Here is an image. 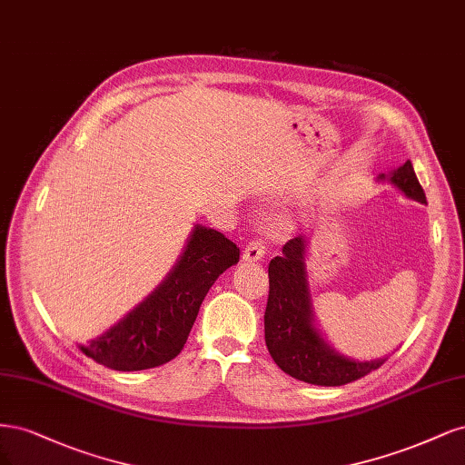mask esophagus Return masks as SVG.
<instances>
[{"label": "esophagus", "instance_id": "1", "mask_svg": "<svg viewBox=\"0 0 465 465\" xmlns=\"http://www.w3.org/2000/svg\"><path fill=\"white\" fill-rule=\"evenodd\" d=\"M264 252H266L264 243L261 242V239L254 237V239H251V242L245 245V249H243V259L249 261V262L261 261V259L264 257Z\"/></svg>", "mask_w": 465, "mask_h": 465}]
</instances>
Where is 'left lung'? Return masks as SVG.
<instances>
[{
    "label": "left lung",
    "mask_w": 465,
    "mask_h": 465,
    "mask_svg": "<svg viewBox=\"0 0 465 465\" xmlns=\"http://www.w3.org/2000/svg\"><path fill=\"white\" fill-rule=\"evenodd\" d=\"M408 199L427 204L425 191L419 183L411 162L394 170L391 175L381 173ZM303 235L293 237L283 245L280 257L268 264V303L264 311V340L274 363L290 377L317 386H341L365 377L379 369L386 359L355 361L343 357L328 343L314 326L311 292L305 271Z\"/></svg>",
    "instance_id": "8db88e82"
}]
</instances>
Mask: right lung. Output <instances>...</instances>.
Wrapping results in <instances>:
<instances>
[{"mask_svg": "<svg viewBox=\"0 0 465 465\" xmlns=\"http://www.w3.org/2000/svg\"><path fill=\"white\" fill-rule=\"evenodd\" d=\"M237 261L233 242L197 223L166 280L106 334L79 346L81 351L114 371H143L172 361L185 346L204 295Z\"/></svg>", "mask_w": 465, "mask_h": 465, "instance_id": "1", "label": "right lung"}]
</instances>
